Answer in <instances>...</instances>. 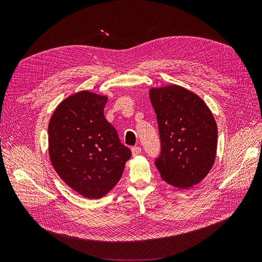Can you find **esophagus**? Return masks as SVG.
I'll use <instances>...</instances> for the list:
<instances>
[{
	"label": "esophagus",
	"instance_id": "34e87169",
	"mask_svg": "<svg viewBox=\"0 0 262 262\" xmlns=\"http://www.w3.org/2000/svg\"><path fill=\"white\" fill-rule=\"evenodd\" d=\"M131 152L133 156H138L139 154H141V147L140 146H133L131 148Z\"/></svg>",
	"mask_w": 262,
	"mask_h": 262
}]
</instances>
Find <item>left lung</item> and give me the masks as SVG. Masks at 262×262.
Listing matches in <instances>:
<instances>
[{
  "instance_id": "8db88e82",
  "label": "left lung",
  "mask_w": 262,
  "mask_h": 262,
  "mask_svg": "<svg viewBox=\"0 0 262 262\" xmlns=\"http://www.w3.org/2000/svg\"><path fill=\"white\" fill-rule=\"evenodd\" d=\"M161 137L155 166L167 184L187 189L199 184L216 157L217 125L196 94L178 85L149 90Z\"/></svg>"
}]
</instances>
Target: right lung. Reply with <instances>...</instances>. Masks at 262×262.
Listing matches in <instances>:
<instances>
[{"instance_id": "right-lung-1", "label": "right lung", "mask_w": 262, "mask_h": 262, "mask_svg": "<svg viewBox=\"0 0 262 262\" xmlns=\"http://www.w3.org/2000/svg\"><path fill=\"white\" fill-rule=\"evenodd\" d=\"M107 100L89 91L71 95L54 110L48 126L53 168L69 187L89 199L106 195L131 157L130 148L104 116Z\"/></svg>"}]
</instances>
